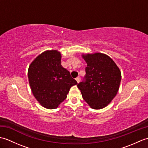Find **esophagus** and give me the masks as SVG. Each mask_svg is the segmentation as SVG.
<instances>
[{
	"mask_svg": "<svg viewBox=\"0 0 148 148\" xmlns=\"http://www.w3.org/2000/svg\"><path fill=\"white\" fill-rule=\"evenodd\" d=\"M76 81H77V83H79L80 82V80H81L80 77H77L76 78Z\"/></svg>",
	"mask_w": 148,
	"mask_h": 148,
	"instance_id": "34e87169",
	"label": "esophagus"
}]
</instances>
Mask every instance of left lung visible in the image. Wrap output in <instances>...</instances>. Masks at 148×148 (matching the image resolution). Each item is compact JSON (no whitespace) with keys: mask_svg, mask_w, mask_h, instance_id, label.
I'll return each instance as SVG.
<instances>
[{"mask_svg":"<svg viewBox=\"0 0 148 148\" xmlns=\"http://www.w3.org/2000/svg\"><path fill=\"white\" fill-rule=\"evenodd\" d=\"M81 56L87 64L86 81L77 86L91 108H104L118 92L121 71L113 60L104 53H85Z\"/></svg>","mask_w":148,"mask_h":148,"instance_id":"obj_1","label":"left lung"}]
</instances>
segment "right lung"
I'll return each instance as SVG.
<instances>
[{"label": "right lung", "instance_id": "add662e5", "mask_svg": "<svg viewBox=\"0 0 148 148\" xmlns=\"http://www.w3.org/2000/svg\"><path fill=\"white\" fill-rule=\"evenodd\" d=\"M58 50H47L29 65L28 77L34 97L44 108H57L67 98L70 88L77 84L70 72L61 65Z\"/></svg>", "mask_w": 148, "mask_h": 148}]
</instances>
